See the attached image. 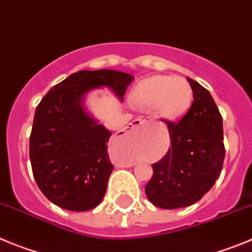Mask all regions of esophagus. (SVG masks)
I'll use <instances>...</instances> for the list:
<instances>
[{
	"instance_id": "obj_1",
	"label": "esophagus",
	"mask_w": 252,
	"mask_h": 252,
	"mask_svg": "<svg viewBox=\"0 0 252 252\" xmlns=\"http://www.w3.org/2000/svg\"><path fill=\"white\" fill-rule=\"evenodd\" d=\"M144 123H146V119H143V118H135L134 121L130 123V126H131V128H135V126H140L142 124H144Z\"/></svg>"
}]
</instances>
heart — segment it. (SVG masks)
I'll use <instances>...</instances> for the list:
<instances>
[{"mask_svg":"<svg viewBox=\"0 0 252 252\" xmlns=\"http://www.w3.org/2000/svg\"><path fill=\"white\" fill-rule=\"evenodd\" d=\"M131 103L152 110L162 123H176L188 113L193 92L186 79L172 75H154L144 79L131 93Z\"/></svg>","mask_w":252,"mask_h":252,"instance_id":"b5f03b06","label":"heart"}]
</instances>
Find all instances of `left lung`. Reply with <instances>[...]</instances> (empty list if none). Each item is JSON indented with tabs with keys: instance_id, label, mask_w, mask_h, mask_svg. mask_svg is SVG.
Instances as JSON below:
<instances>
[{
	"instance_id": "8db88e82",
	"label": "left lung",
	"mask_w": 252,
	"mask_h": 252,
	"mask_svg": "<svg viewBox=\"0 0 252 252\" xmlns=\"http://www.w3.org/2000/svg\"><path fill=\"white\" fill-rule=\"evenodd\" d=\"M193 103L178 123H165L171 137L167 154L152 165L147 198L156 207L174 210L191 206L210 191L225 159L222 117L214 98L187 78Z\"/></svg>"
}]
</instances>
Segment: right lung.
<instances>
[{"label": "right lung", "instance_id": "right-lung-1", "mask_svg": "<svg viewBox=\"0 0 252 252\" xmlns=\"http://www.w3.org/2000/svg\"><path fill=\"white\" fill-rule=\"evenodd\" d=\"M133 76L117 70H80L49 90L35 110L30 160L38 188L49 201L83 212L104 198L114 165L108 154V129L93 117L85 99L112 90L123 101Z\"/></svg>", "mask_w": 252, "mask_h": 252}]
</instances>
